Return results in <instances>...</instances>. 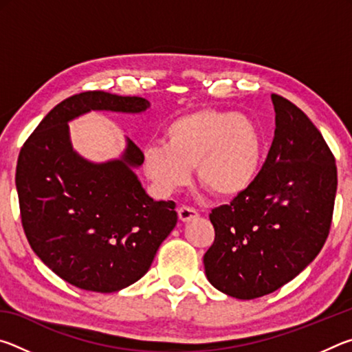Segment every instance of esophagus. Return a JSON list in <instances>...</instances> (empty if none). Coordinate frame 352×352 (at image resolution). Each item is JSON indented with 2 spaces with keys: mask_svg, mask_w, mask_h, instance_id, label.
<instances>
[{
  "mask_svg": "<svg viewBox=\"0 0 352 352\" xmlns=\"http://www.w3.org/2000/svg\"><path fill=\"white\" fill-rule=\"evenodd\" d=\"M178 217H180L182 222H189V220L199 217V211L195 210V208L183 205L178 208Z\"/></svg>",
  "mask_w": 352,
  "mask_h": 352,
  "instance_id": "1",
  "label": "esophagus"
}]
</instances>
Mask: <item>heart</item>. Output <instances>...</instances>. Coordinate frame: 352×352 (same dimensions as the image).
Returning a JSON list of instances; mask_svg holds the SVG:
<instances>
[{"mask_svg":"<svg viewBox=\"0 0 352 352\" xmlns=\"http://www.w3.org/2000/svg\"><path fill=\"white\" fill-rule=\"evenodd\" d=\"M262 163V136L252 119L204 109L172 121L166 144L144 148L142 164L158 192L168 195L189 182L190 169L219 197H236L252 186Z\"/></svg>","mask_w":352,"mask_h":352,"instance_id":"heart-1","label":"heart"}]
</instances>
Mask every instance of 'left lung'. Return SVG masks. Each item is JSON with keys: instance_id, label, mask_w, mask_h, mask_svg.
<instances>
[{"instance_id": "left-lung-1", "label": "left lung", "mask_w": 352, "mask_h": 352, "mask_svg": "<svg viewBox=\"0 0 352 352\" xmlns=\"http://www.w3.org/2000/svg\"><path fill=\"white\" fill-rule=\"evenodd\" d=\"M275 138L252 186L214 208L208 281L253 300L283 287L315 259L332 223L336 158L323 135L295 104L272 94Z\"/></svg>"}]
</instances>
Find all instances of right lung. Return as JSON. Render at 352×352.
Here are the masks:
<instances>
[{
	"mask_svg": "<svg viewBox=\"0 0 352 352\" xmlns=\"http://www.w3.org/2000/svg\"><path fill=\"white\" fill-rule=\"evenodd\" d=\"M147 107L138 96L74 94L47 113L20 151L15 184L29 245L79 289L110 294L144 276L177 212L172 200L148 197L130 169L142 164L133 141L122 160L91 164L71 148L68 121L90 110L140 113Z\"/></svg>",
	"mask_w": 352,
	"mask_h": 352,
	"instance_id": "obj_1",
	"label": "right lung"
}]
</instances>
